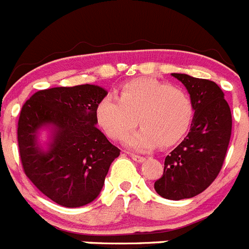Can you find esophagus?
<instances>
[{"instance_id":"obj_1","label":"esophagus","mask_w":249,"mask_h":249,"mask_svg":"<svg viewBox=\"0 0 249 249\" xmlns=\"http://www.w3.org/2000/svg\"><path fill=\"white\" fill-rule=\"evenodd\" d=\"M131 157H132V160H136V162H143L144 160V157H142V156H138V155H133V153L131 155Z\"/></svg>"}]
</instances>
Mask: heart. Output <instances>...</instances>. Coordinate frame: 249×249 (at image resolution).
<instances>
[{
	"label": "heart",
	"instance_id": "heart-1",
	"mask_svg": "<svg viewBox=\"0 0 249 249\" xmlns=\"http://www.w3.org/2000/svg\"><path fill=\"white\" fill-rule=\"evenodd\" d=\"M193 114L192 100L183 89L156 78L131 81L120 97L107 94L96 107V120L112 140H123L140 123L142 127L127 138V146L138 151L177 143L190 129Z\"/></svg>",
	"mask_w": 249,
	"mask_h": 249
}]
</instances>
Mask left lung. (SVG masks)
<instances>
[{
	"mask_svg": "<svg viewBox=\"0 0 249 249\" xmlns=\"http://www.w3.org/2000/svg\"><path fill=\"white\" fill-rule=\"evenodd\" d=\"M172 76L190 93L195 116L187 137L164 160L155 190L163 198L179 201L199 195L217 178L230 144L232 114L217 83L184 73Z\"/></svg>",
	"mask_w": 249,
	"mask_h": 249,
	"instance_id": "1",
	"label": "left lung"
}]
</instances>
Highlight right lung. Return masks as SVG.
<instances>
[{
	"mask_svg": "<svg viewBox=\"0 0 249 249\" xmlns=\"http://www.w3.org/2000/svg\"><path fill=\"white\" fill-rule=\"evenodd\" d=\"M107 91L100 86L53 87L36 92L19 113L17 140L30 181L57 204L76 208L97 198L120 149L96 127V107ZM51 129L48 148L39 131Z\"/></svg>",
	"mask_w": 249,
	"mask_h": 249,
	"instance_id": "add662e5",
	"label": "right lung"
}]
</instances>
